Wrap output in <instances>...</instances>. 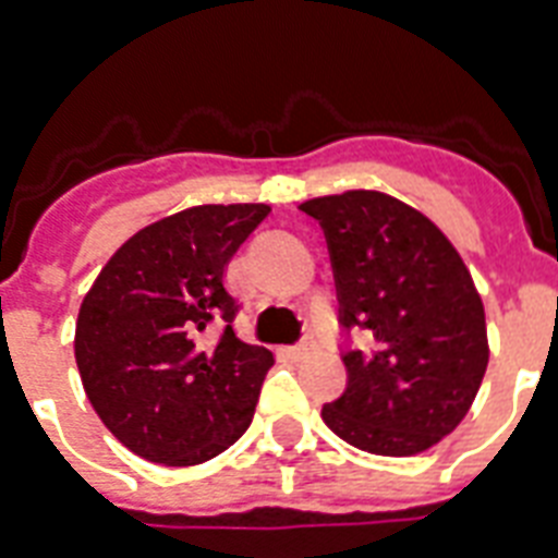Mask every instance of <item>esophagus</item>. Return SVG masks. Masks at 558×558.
I'll return each mask as SVG.
<instances>
[{
    "label": "esophagus",
    "mask_w": 558,
    "mask_h": 558,
    "mask_svg": "<svg viewBox=\"0 0 558 558\" xmlns=\"http://www.w3.org/2000/svg\"><path fill=\"white\" fill-rule=\"evenodd\" d=\"M313 350H315V339L313 336H304V341H298L295 348L289 350V353H292V359H306Z\"/></svg>",
    "instance_id": "esophagus-1"
}]
</instances>
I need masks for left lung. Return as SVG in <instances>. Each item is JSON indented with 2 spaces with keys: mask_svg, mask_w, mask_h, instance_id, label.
Instances as JSON below:
<instances>
[{
  "mask_svg": "<svg viewBox=\"0 0 558 558\" xmlns=\"http://www.w3.org/2000/svg\"><path fill=\"white\" fill-rule=\"evenodd\" d=\"M330 248L348 350V388L322 408L341 440L371 454L411 458L460 425L489 362L484 301L449 236L405 202L344 191L301 205Z\"/></svg>",
  "mask_w": 558,
  "mask_h": 558,
  "instance_id": "obj_1",
  "label": "left lung"
}]
</instances>
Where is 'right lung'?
Wrapping results in <instances>:
<instances>
[{"label":"right lung","mask_w":558,"mask_h":558,"mask_svg":"<svg viewBox=\"0 0 558 558\" xmlns=\"http://www.w3.org/2000/svg\"><path fill=\"white\" fill-rule=\"evenodd\" d=\"M269 205H196L133 234L86 292L74 330L83 390L138 458L196 466L252 425L266 348L236 339L226 266ZM210 323L227 330L202 345Z\"/></svg>","instance_id":"right-lung-1"}]
</instances>
